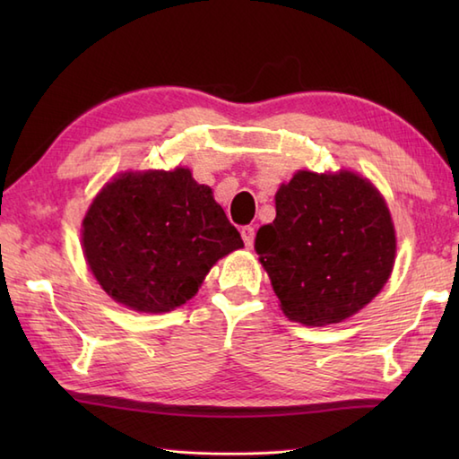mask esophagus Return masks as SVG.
<instances>
[{
	"instance_id": "obj_1",
	"label": "esophagus",
	"mask_w": 459,
	"mask_h": 459,
	"mask_svg": "<svg viewBox=\"0 0 459 459\" xmlns=\"http://www.w3.org/2000/svg\"><path fill=\"white\" fill-rule=\"evenodd\" d=\"M240 235H242V240H245V245L248 248H252V245H255V229H252V227H242Z\"/></svg>"
}]
</instances>
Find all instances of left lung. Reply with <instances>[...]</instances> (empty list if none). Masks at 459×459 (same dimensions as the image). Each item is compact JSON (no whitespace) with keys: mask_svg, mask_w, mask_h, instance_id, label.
<instances>
[{"mask_svg":"<svg viewBox=\"0 0 459 459\" xmlns=\"http://www.w3.org/2000/svg\"><path fill=\"white\" fill-rule=\"evenodd\" d=\"M255 250L284 314L304 325L339 324L373 299L394 264L385 199L351 171H298L276 193V219Z\"/></svg>","mask_w":459,"mask_h":459,"instance_id":"8db88e82","label":"left lung"}]
</instances>
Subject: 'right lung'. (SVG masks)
Listing matches in <instances>:
<instances>
[{"label": "right lung", "instance_id": "obj_1", "mask_svg": "<svg viewBox=\"0 0 459 459\" xmlns=\"http://www.w3.org/2000/svg\"><path fill=\"white\" fill-rule=\"evenodd\" d=\"M242 247L212 191L185 168L120 175L82 221L84 256L106 294L148 314L185 304L214 262Z\"/></svg>", "mask_w": 459, "mask_h": 459}]
</instances>
